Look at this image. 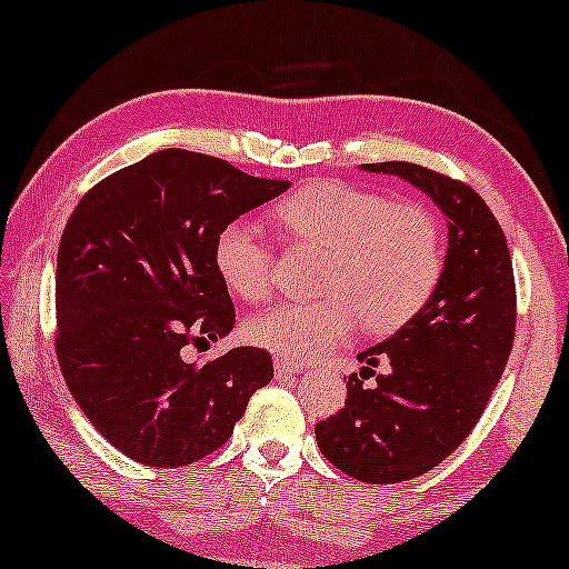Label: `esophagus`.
Masks as SVG:
<instances>
[{
  "instance_id": "1",
  "label": "esophagus",
  "mask_w": 569,
  "mask_h": 569,
  "mask_svg": "<svg viewBox=\"0 0 569 569\" xmlns=\"http://www.w3.org/2000/svg\"><path fill=\"white\" fill-rule=\"evenodd\" d=\"M302 365L292 362V360H282V357H277L274 360V372L277 378H287V376H295V372H300Z\"/></svg>"
}]
</instances>
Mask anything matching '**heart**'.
Wrapping results in <instances>:
<instances>
[{"label": "heart", "mask_w": 569, "mask_h": 569, "mask_svg": "<svg viewBox=\"0 0 569 569\" xmlns=\"http://www.w3.org/2000/svg\"><path fill=\"white\" fill-rule=\"evenodd\" d=\"M287 230L329 248L321 292L310 302H277L246 321V337L279 357L308 360L339 345L357 316L372 333L411 321L430 300L442 271V240L422 204L339 181H318L277 207ZM222 282L246 300H261L274 282V253L261 228L232 220L214 238Z\"/></svg>", "instance_id": "b5f03b06"}]
</instances>
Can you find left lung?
<instances>
[{"label":"left lung","mask_w":569,"mask_h":569,"mask_svg":"<svg viewBox=\"0 0 569 569\" xmlns=\"http://www.w3.org/2000/svg\"><path fill=\"white\" fill-rule=\"evenodd\" d=\"M368 173L407 181L448 220L440 282L393 337L357 355L345 409L316 425L326 461L370 485L422 477L479 422L516 333L508 240L477 191L415 162H372ZM383 367V373H376ZM376 377L368 387L363 380Z\"/></svg>","instance_id":"1"}]
</instances>
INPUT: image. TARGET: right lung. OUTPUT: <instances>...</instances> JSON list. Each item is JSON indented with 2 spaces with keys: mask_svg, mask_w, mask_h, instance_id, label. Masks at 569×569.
Returning a JSON list of instances; mask_svg holds the SVG:
<instances>
[{
  "mask_svg": "<svg viewBox=\"0 0 569 569\" xmlns=\"http://www.w3.org/2000/svg\"><path fill=\"white\" fill-rule=\"evenodd\" d=\"M287 189L220 158L160 150L103 178L69 217L57 253L59 368L84 417L131 461L173 469L214 453L274 378L263 349L197 365L183 347L236 326L217 232Z\"/></svg>",
  "mask_w": 569,
  "mask_h": 569,
  "instance_id": "1",
  "label": "right lung"
}]
</instances>
